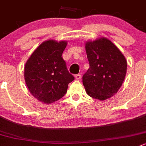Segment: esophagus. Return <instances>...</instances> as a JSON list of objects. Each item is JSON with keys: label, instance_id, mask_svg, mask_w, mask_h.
<instances>
[{"label": "esophagus", "instance_id": "obj_1", "mask_svg": "<svg viewBox=\"0 0 146 146\" xmlns=\"http://www.w3.org/2000/svg\"><path fill=\"white\" fill-rule=\"evenodd\" d=\"M74 78H75L76 80H80V79H81V74H76V75H74Z\"/></svg>", "mask_w": 146, "mask_h": 146}]
</instances>
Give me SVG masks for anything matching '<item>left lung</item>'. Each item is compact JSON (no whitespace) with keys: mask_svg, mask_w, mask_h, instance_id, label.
<instances>
[{"mask_svg":"<svg viewBox=\"0 0 146 146\" xmlns=\"http://www.w3.org/2000/svg\"><path fill=\"white\" fill-rule=\"evenodd\" d=\"M85 49L90 64L82 77L86 92L100 101L109 99L118 92L124 81L127 72L125 58L105 37L86 41Z\"/></svg>","mask_w":146,"mask_h":146,"instance_id":"8db88e82","label":"left lung"}]
</instances>
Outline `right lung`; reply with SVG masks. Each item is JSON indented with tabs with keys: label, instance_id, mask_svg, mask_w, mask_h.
<instances>
[{
	"label": "right lung",
	"instance_id": "add662e5",
	"mask_svg": "<svg viewBox=\"0 0 146 146\" xmlns=\"http://www.w3.org/2000/svg\"><path fill=\"white\" fill-rule=\"evenodd\" d=\"M66 45V41H44L26 62V86L31 94L44 104L53 103L61 99L66 94L69 83L74 80L62 56Z\"/></svg>",
	"mask_w": 146,
	"mask_h": 146
}]
</instances>
